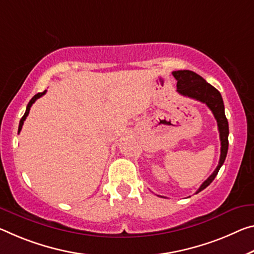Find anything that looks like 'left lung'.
I'll use <instances>...</instances> for the list:
<instances>
[{
	"mask_svg": "<svg viewBox=\"0 0 254 254\" xmlns=\"http://www.w3.org/2000/svg\"><path fill=\"white\" fill-rule=\"evenodd\" d=\"M173 75H174V78L178 80L176 87H178L179 94L185 96V97H190L192 99L199 100V102L206 104V105L210 108L212 114H214L217 121V126H218L221 144L218 166L216 167L214 173L201 184L199 190L196 191V193H199L200 191L204 190V189L215 180L227 156L229 130L226 115H225L224 102L223 98H221L220 92L217 90L215 87H212L210 83H208L202 76L196 74L195 72L190 70H179L173 72Z\"/></svg>",
	"mask_w": 254,
	"mask_h": 254,
	"instance_id": "8db88e82",
	"label": "left lung"
}]
</instances>
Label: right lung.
<instances>
[{"label": "right lung", "mask_w": 254, "mask_h": 254, "mask_svg": "<svg viewBox=\"0 0 254 254\" xmlns=\"http://www.w3.org/2000/svg\"><path fill=\"white\" fill-rule=\"evenodd\" d=\"M45 92H46V90L45 91H43V92H38L37 95H35L33 98L30 99V102L28 103V105H27V108H26V112H25V114H23V116H22V119L20 120V123H19V128H18V133H20V131H21V128H22V126H23V122H25V120H26V118L28 116V114H29V111H30V107H31V105H33V104L36 102V100H37L38 98H40L42 97L43 95H45Z\"/></svg>", "instance_id": "obj_1"}]
</instances>
